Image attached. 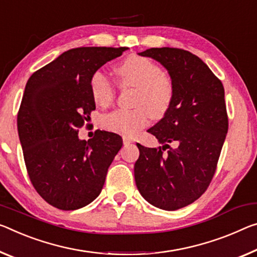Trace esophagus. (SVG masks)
Here are the masks:
<instances>
[{
    "label": "esophagus",
    "mask_w": 257,
    "mask_h": 257,
    "mask_svg": "<svg viewBox=\"0 0 257 257\" xmlns=\"http://www.w3.org/2000/svg\"><path fill=\"white\" fill-rule=\"evenodd\" d=\"M122 140H123L124 145H129V144L134 143V140H132V138L128 137V136H123V137H122Z\"/></svg>",
    "instance_id": "obj_1"
}]
</instances>
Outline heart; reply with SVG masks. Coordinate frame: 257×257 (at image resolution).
<instances>
[{
	"mask_svg": "<svg viewBox=\"0 0 257 257\" xmlns=\"http://www.w3.org/2000/svg\"><path fill=\"white\" fill-rule=\"evenodd\" d=\"M116 73L123 87L136 88L134 109H116L103 117V125L109 132L122 135H135L145 127L150 114L156 119L168 112L174 98V87L169 76L145 57L130 56L117 65ZM91 95L99 106H108L115 98L111 80L101 72H96L90 80Z\"/></svg>",
	"mask_w": 257,
	"mask_h": 257,
	"instance_id": "b5f03b06",
	"label": "heart"
}]
</instances>
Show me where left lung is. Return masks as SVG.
<instances>
[{
  "instance_id": "left-lung-1",
  "label": "left lung",
  "mask_w": 257,
  "mask_h": 257,
  "mask_svg": "<svg viewBox=\"0 0 257 257\" xmlns=\"http://www.w3.org/2000/svg\"><path fill=\"white\" fill-rule=\"evenodd\" d=\"M138 55L168 71L174 98L164 117L148 130L162 148L137 144L136 186L151 205L176 210L200 198L216 170L229 127L224 88L209 67L186 50L151 48ZM166 148L170 150L164 154Z\"/></svg>"
}]
</instances>
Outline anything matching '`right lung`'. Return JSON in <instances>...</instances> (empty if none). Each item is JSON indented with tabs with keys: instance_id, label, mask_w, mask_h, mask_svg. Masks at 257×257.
Listing matches in <instances>:
<instances>
[{
	"instance_id": "right-lung-1",
	"label": "right lung",
	"mask_w": 257,
	"mask_h": 257,
	"mask_svg": "<svg viewBox=\"0 0 257 257\" xmlns=\"http://www.w3.org/2000/svg\"><path fill=\"white\" fill-rule=\"evenodd\" d=\"M127 49H71L27 81L17 119L20 144L32 184L56 208L74 210L95 200L121 149L116 134L97 130L87 142L77 133L96 108L91 76Z\"/></svg>"
}]
</instances>
